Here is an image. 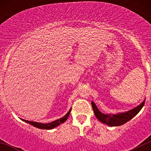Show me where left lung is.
I'll use <instances>...</instances> for the list:
<instances>
[{
    "label": "left lung",
    "instance_id": "8db88e82",
    "mask_svg": "<svg viewBox=\"0 0 151 151\" xmlns=\"http://www.w3.org/2000/svg\"><path fill=\"white\" fill-rule=\"evenodd\" d=\"M145 101V100H144L143 102L141 103L138 106L129 110V111L118 113L116 114H113V113L107 114V113H101L93 101H91V106L93 110H94V115L96 116L97 119L101 121L102 123H104L110 126H119V125H122L125 122H127L128 121L131 120L133 117L135 116L144 106Z\"/></svg>",
    "mask_w": 151,
    "mask_h": 151
}]
</instances>
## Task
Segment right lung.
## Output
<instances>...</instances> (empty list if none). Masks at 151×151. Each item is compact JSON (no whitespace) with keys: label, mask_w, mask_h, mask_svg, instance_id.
<instances>
[{"label":"right lung","mask_w":151,"mask_h":151,"mask_svg":"<svg viewBox=\"0 0 151 151\" xmlns=\"http://www.w3.org/2000/svg\"><path fill=\"white\" fill-rule=\"evenodd\" d=\"M70 111H71V108H70V110L68 111V113H66V115L64 116L62 118L59 119H57V120L54 121V122H50V123H41V122H33V121H29V120H25V119H22V120L24 121V122H26V123H29L30 125H33L35 127L38 128V129H54L55 127L58 126L59 125H60L61 123H63L64 122H66L67 120L68 117H69V114H70Z\"/></svg>","instance_id":"1"}]
</instances>
